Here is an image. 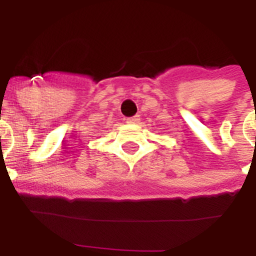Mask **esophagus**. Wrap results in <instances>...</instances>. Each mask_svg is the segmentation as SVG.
Here are the masks:
<instances>
[{
	"label": "esophagus",
	"instance_id": "1",
	"mask_svg": "<svg viewBox=\"0 0 256 256\" xmlns=\"http://www.w3.org/2000/svg\"><path fill=\"white\" fill-rule=\"evenodd\" d=\"M138 121H140V116H138V115L126 118V122H128V124H138Z\"/></svg>",
	"mask_w": 256,
	"mask_h": 256
}]
</instances>
